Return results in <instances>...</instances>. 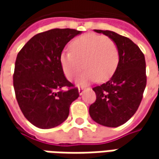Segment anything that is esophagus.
<instances>
[{"mask_svg":"<svg viewBox=\"0 0 159 159\" xmlns=\"http://www.w3.org/2000/svg\"><path fill=\"white\" fill-rule=\"evenodd\" d=\"M84 90H85V88H79V94L81 95L83 94V92H84Z\"/></svg>","mask_w":159,"mask_h":159,"instance_id":"obj_1","label":"esophagus"}]
</instances>
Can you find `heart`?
I'll list each match as a JSON object with an SVG mask.
<instances>
[{"label":"heart","instance_id":"obj_1","mask_svg":"<svg viewBox=\"0 0 159 159\" xmlns=\"http://www.w3.org/2000/svg\"><path fill=\"white\" fill-rule=\"evenodd\" d=\"M70 49L61 53L60 64L68 80H73L83 68L87 69L78 80V85H85L96 79L99 81L107 80L119 65L118 46L107 36L84 34L70 42Z\"/></svg>","mask_w":159,"mask_h":159}]
</instances>
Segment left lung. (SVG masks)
Listing matches in <instances>:
<instances>
[{"label": "left lung", "instance_id": "8db88e82", "mask_svg": "<svg viewBox=\"0 0 159 159\" xmlns=\"http://www.w3.org/2000/svg\"><path fill=\"white\" fill-rule=\"evenodd\" d=\"M117 44L119 65L110 80L93 88L96 100L89 115L96 123L108 127L125 124L136 112L146 87V63L143 53L130 39L111 31L95 30Z\"/></svg>", "mask_w": 159, "mask_h": 159}]
</instances>
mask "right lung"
<instances>
[{
	"mask_svg": "<svg viewBox=\"0 0 159 159\" xmlns=\"http://www.w3.org/2000/svg\"><path fill=\"white\" fill-rule=\"evenodd\" d=\"M80 31L52 29L34 35L16 59L13 85L24 116L41 129L62 124L68 118L70 103L79 90L67 80L60 64L65 45ZM64 86L68 90L64 91Z\"/></svg>",
	"mask_w": 159,
	"mask_h": 159,
	"instance_id": "add662e5",
	"label": "right lung"
}]
</instances>
